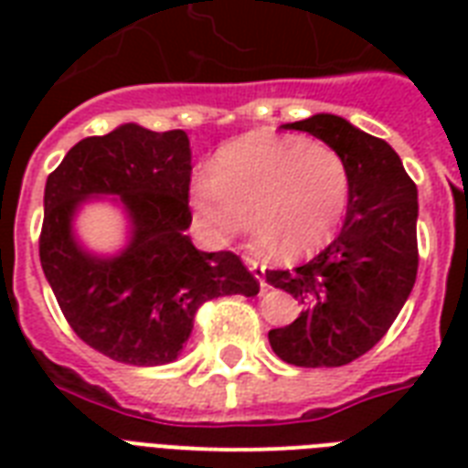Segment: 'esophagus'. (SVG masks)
<instances>
[{
    "instance_id": "1",
    "label": "esophagus",
    "mask_w": 468,
    "mask_h": 468,
    "mask_svg": "<svg viewBox=\"0 0 468 468\" xmlns=\"http://www.w3.org/2000/svg\"><path fill=\"white\" fill-rule=\"evenodd\" d=\"M242 260H245V264H248V270L252 271V274H255V279L257 282H260V286H267V279H264V270H267V267H264L262 262H260V260H255V257H250V255H245L242 257Z\"/></svg>"
}]
</instances>
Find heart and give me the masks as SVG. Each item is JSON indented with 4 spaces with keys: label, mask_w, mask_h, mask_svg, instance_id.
Returning <instances> with one entry per match:
<instances>
[{
    "label": "heart",
    "mask_w": 468,
    "mask_h": 468,
    "mask_svg": "<svg viewBox=\"0 0 468 468\" xmlns=\"http://www.w3.org/2000/svg\"><path fill=\"white\" fill-rule=\"evenodd\" d=\"M189 204L213 240H230L250 223L257 240L284 255H311L325 248L349 204L345 157L306 135L255 131L226 143L211 175H197Z\"/></svg>",
    "instance_id": "heart-1"
}]
</instances>
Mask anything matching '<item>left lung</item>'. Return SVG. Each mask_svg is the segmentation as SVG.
I'll list each match as a JSON object with an SVG mask.
<instances>
[{
    "mask_svg": "<svg viewBox=\"0 0 468 468\" xmlns=\"http://www.w3.org/2000/svg\"><path fill=\"white\" fill-rule=\"evenodd\" d=\"M345 157L349 204L340 235L296 270L267 282L301 303L299 318L270 330L279 359L293 367H342L377 345L413 292L418 274V186L396 150L333 113L286 123Z\"/></svg>",
    "mask_w": 468,
    "mask_h": 468,
    "instance_id": "obj_1",
    "label": "left lung"
}]
</instances>
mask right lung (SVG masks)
<instances>
[{
    "mask_svg": "<svg viewBox=\"0 0 468 468\" xmlns=\"http://www.w3.org/2000/svg\"><path fill=\"white\" fill-rule=\"evenodd\" d=\"M189 182L186 133L135 123L84 138L48 175L40 267L77 337L116 362H175L206 301L260 293L240 257L201 252L184 235ZM90 196L127 208L132 242L119 256H91L74 240L71 218Z\"/></svg>",
    "mask_w": 468,
    "mask_h": 468,
    "instance_id": "right-lung-1",
    "label": "right lung"
}]
</instances>
